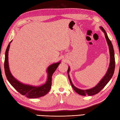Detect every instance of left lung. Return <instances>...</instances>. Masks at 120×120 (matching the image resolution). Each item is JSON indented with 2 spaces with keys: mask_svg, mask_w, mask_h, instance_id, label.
Masks as SVG:
<instances>
[{
  "mask_svg": "<svg viewBox=\"0 0 120 120\" xmlns=\"http://www.w3.org/2000/svg\"><path fill=\"white\" fill-rule=\"evenodd\" d=\"M101 30L104 32V34H105V38L106 39V41L107 42V43L109 46V51H110V65H109V67L108 68V70L105 76H104L102 79L101 81L98 83V84L95 87L92 88L91 89H88V90H81V89H79L73 85L72 82V81H71L70 76L68 75V78H69V80L70 81V83L71 84V86L73 87V89L74 91L77 92L78 94H80L81 95L83 96H86V95L91 96L95 95V94L99 93L102 89L105 87V86L108 83L111 78L112 77L113 75V73L114 72V69H115V58H114V50L113 48L112 44L111 41L110 39H109L107 34V33L106 32L105 30H104L103 27H101ZM70 71V68H68V73Z\"/></svg>",
  "mask_w": 120,
  "mask_h": 120,
  "instance_id": "1",
  "label": "left lung"
}]
</instances>
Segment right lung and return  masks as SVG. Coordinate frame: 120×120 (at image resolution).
<instances>
[{
	"label": "right lung",
	"instance_id": "obj_1",
	"mask_svg": "<svg viewBox=\"0 0 120 120\" xmlns=\"http://www.w3.org/2000/svg\"><path fill=\"white\" fill-rule=\"evenodd\" d=\"M12 41L9 43L7 48L6 53H5L4 68L5 74H6V76L8 80L9 81L10 84L13 86L15 90H17L19 93H21L22 95L26 96L28 98H39L40 97L44 96L50 90L51 86H52V75L56 69H57L60 62H59L54 63V64H52L48 68V79L44 85H43L42 86H34L22 84L21 82H19V81H17L16 79H15L13 77L9 70L8 64V51L9 49L10 43Z\"/></svg>",
	"mask_w": 120,
	"mask_h": 120
}]
</instances>
